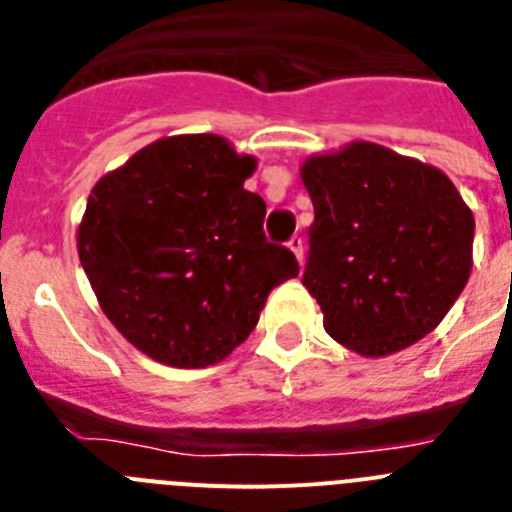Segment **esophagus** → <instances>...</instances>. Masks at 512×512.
I'll return each mask as SVG.
<instances>
[{"instance_id": "esophagus-1", "label": "esophagus", "mask_w": 512, "mask_h": 512, "mask_svg": "<svg viewBox=\"0 0 512 512\" xmlns=\"http://www.w3.org/2000/svg\"><path fill=\"white\" fill-rule=\"evenodd\" d=\"M287 246H289V251L295 253L297 261H300V264H302V259H305V241H302L300 235H292Z\"/></svg>"}]
</instances>
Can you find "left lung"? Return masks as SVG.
Returning a JSON list of instances; mask_svg holds the SVG:
<instances>
[{"label": "left lung", "mask_w": 512, "mask_h": 512, "mask_svg": "<svg viewBox=\"0 0 512 512\" xmlns=\"http://www.w3.org/2000/svg\"><path fill=\"white\" fill-rule=\"evenodd\" d=\"M302 182L315 207L302 284L328 336L372 359L428 336L472 271L474 217L449 176L359 140L305 161Z\"/></svg>", "instance_id": "1"}]
</instances>
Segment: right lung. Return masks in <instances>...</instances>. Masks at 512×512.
<instances>
[{"label": "right lung", "mask_w": 512, "mask_h": 512, "mask_svg": "<svg viewBox=\"0 0 512 512\" xmlns=\"http://www.w3.org/2000/svg\"><path fill=\"white\" fill-rule=\"evenodd\" d=\"M256 169L220 135H174L102 176L79 225V259L104 315L161 364L202 369L248 338L277 284L297 277L264 235Z\"/></svg>", "instance_id": "right-lung-1"}]
</instances>
